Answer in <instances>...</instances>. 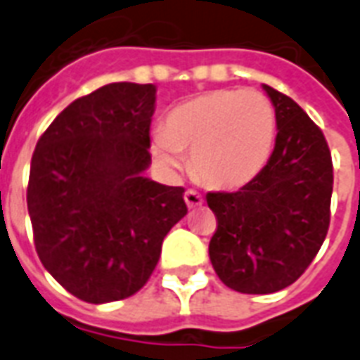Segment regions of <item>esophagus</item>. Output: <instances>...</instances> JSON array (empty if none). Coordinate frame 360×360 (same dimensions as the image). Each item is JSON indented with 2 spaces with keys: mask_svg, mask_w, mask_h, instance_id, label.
Masks as SVG:
<instances>
[{
  "mask_svg": "<svg viewBox=\"0 0 360 360\" xmlns=\"http://www.w3.org/2000/svg\"><path fill=\"white\" fill-rule=\"evenodd\" d=\"M185 202H187L188 207H198L204 204V198L200 196V193H196L193 188H188L187 193H185Z\"/></svg>",
  "mask_w": 360,
  "mask_h": 360,
  "instance_id": "1",
  "label": "esophagus"
}]
</instances>
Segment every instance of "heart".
I'll return each mask as SVG.
<instances>
[{
  "mask_svg": "<svg viewBox=\"0 0 360 360\" xmlns=\"http://www.w3.org/2000/svg\"><path fill=\"white\" fill-rule=\"evenodd\" d=\"M276 112L255 89H219L177 106L153 143L162 166L179 167L193 156V173L214 188H240L254 181L273 154Z\"/></svg>",
  "mask_w": 360,
  "mask_h": 360,
  "instance_id": "1",
  "label": "heart"
}]
</instances>
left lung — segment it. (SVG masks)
<instances>
[{
    "instance_id": "left-lung-1",
    "label": "left lung",
    "mask_w": 360,
    "mask_h": 360,
    "mask_svg": "<svg viewBox=\"0 0 360 360\" xmlns=\"http://www.w3.org/2000/svg\"><path fill=\"white\" fill-rule=\"evenodd\" d=\"M275 148L263 172L236 193H207L217 229L210 259L242 294H273L305 273L330 225L334 167L328 143L295 101L269 85Z\"/></svg>"
}]
</instances>
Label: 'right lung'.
<instances>
[{
	"instance_id": "right-lung-1",
	"label": "right lung",
	"mask_w": 360,
	"mask_h": 360,
	"mask_svg": "<svg viewBox=\"0 0 360 360\" xmlns=\"http://www.w3.org/2000/svg\"><path fill=\"white\" fill-rule=\"evenodd\" d=\"M154 103L153 84L103 85L66 106L32 154L26 202L39 262L87 303L137 294L187 215L185 188L143 177Z\"/></svg>"
}]
</instances>
